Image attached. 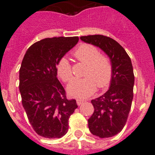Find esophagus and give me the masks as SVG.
Returning a JSON list of instances; mask_svg holds the SVG:
<instances>
[{
    "label": "esophagus",
    "instance_id": "34e87169",
    "mask_svg": "<svg viewBox=\"0 0 155 155\" xmlns=\"http://www.w3.org/2000/svg\"><path fill=\"white\" fill-rule=\"evenodd\" d=\"M76 101H77V104H78V105H81L83 102H84V100H81V99H77Z\"/></svg>",
    "mask_w": 155,
    "mask_h": 155
}]
</instances>
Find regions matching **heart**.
Returning <instances> with one entry per match:
<instances>
[{
	"mask_svg": "<svg viewBox=\"0 0 155 155\" xmlns=\"http://www.w3.org/2000/svg\"><path fill=\"white\" fill-rule=\"evenodd\" d=\"M74 55L80 62L87 65L83 78L74 79L68 87V94L75 98H87L98 88L107 87L113 77V64L106 56L101 55L98 49L90 44H83L74 51ZM57 73L64 82L73 78L71 65L66 57L59 60Z\"/></svg>",
	"mask_w": 155,
	"mask_h": 155,
	"instance_id": "heart-1",
	"label": "heart"
}]
</instances>
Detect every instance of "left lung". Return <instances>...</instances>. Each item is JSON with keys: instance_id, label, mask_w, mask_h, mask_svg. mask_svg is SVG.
Masks as SVG:
<instances>
[{"instance_id": "8db88e82", "label": "left lung", "mask_w": 155, "mask_h": 155, "mask_svg": "<svg viewBox=\"0 0 155 155\" xmlns=\"http://www.w3.org/2000/svg\"><path fill=\"white\" fill-rule=\"evenodd\" d=\"M81 39L99 47L113 64L109 90L102 96L91 100L94 113L87 120L93 135L100 138L111 137L123 130L131 109L134 84L131 60L124 47L110 37L93 35L81 36Z\"/></svg>"}]
</instances>
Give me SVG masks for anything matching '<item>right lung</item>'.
Instances as JSON below:
<instances>
[{
	"mask_svg": "<svg viewBox=\"0 0 155 155\" xmlns=\"http://www.w3.org/2000/svg\"><path fill=\"white\" fill-rule=\"evenodd\" d=\"M79 38L53 37L31 45L19 70V91L28 121L39 136L61 138L68 130V120L78 108L68 100L57 78L60 59L78 43Z\"/></svg>",
	"mask_w": 155,
	"mask_h": 155,
	"instance_id": "right-lung-1",
	"label": "right lung"
}]
</instances>
